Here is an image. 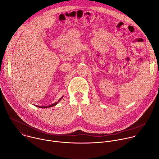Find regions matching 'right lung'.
<instances>
[{
    "mask_svg": "<svg viewBox=\"0 0 159 159\" xmlns=\"http://www.w3.org/2000/svg\"><path fill=\"white\" fill-rule=\"evenodd\" d=\"M63 98V96L58 101V102H59L60 101H61V99ZM58 102H56L55 103H54V104H52V105H50V106H37V105H36V107H39V108H47V107H52V106H55V105H57V104H58Z\"/></svg>",
    "mask_w": 159,
    "mask_h": 159,
    "instance_id": "obj_1",
    "label": "right lung"
}]
</instances>
